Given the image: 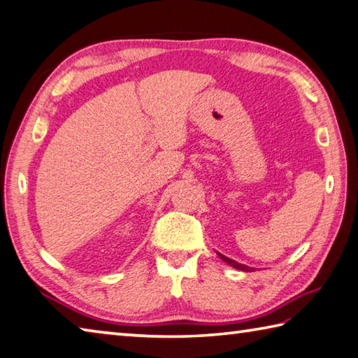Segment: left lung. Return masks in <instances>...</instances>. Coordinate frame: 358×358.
<instances>
[{
  "instance_id": "left-lung-1",
  "label": "left lung",
  "mask_w": 358,
  "mask_h": 358,
  "mask_svg": "<svg viewBox=\"0 0 358 358\" xmlns=\"http://www.w3.org/2000/svg\"><path fill=\"white\" fill-rule=\"evenodd\" d=\"M220 257L222 258V261H225V262H229L230 266H233L235 268H239V271H244V272H252L253 268L252 267H247V266H244V264H239V262H236V261H233V259H229L227 257H224V255H221L220 253Z\"/></svg>"
}]
</instances>
